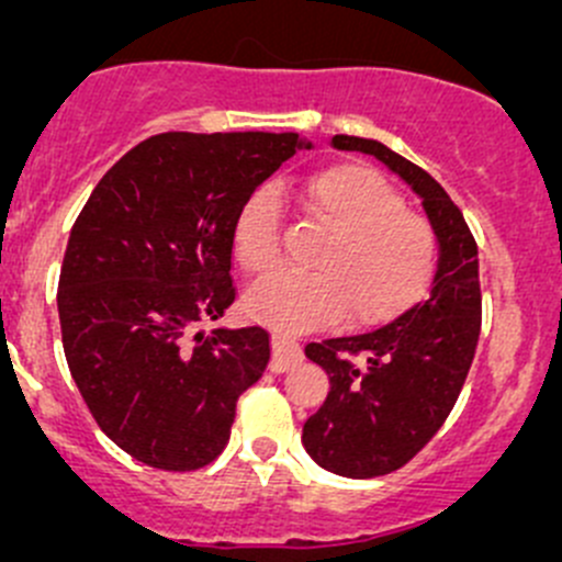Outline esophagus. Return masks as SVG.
Instances as JSON below:
<instances>
[{"label":"esophagus","instance_id":"34e87169","mask_svg":"<svg viewBox=\"0 0 562 562\" xmlns=\"http://www.w3.org/2000/svg\"><path fill=\"white\" fill-rule=\"evenodd\" d=\"M302 361V345L285 334L271 337V372H285Z\"/></svg>","mask_w":562,"mask_h":562}]
</instances>
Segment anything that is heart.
I'll use <instances>...</instances> for the list:
<instances>
[{"label":"heart","mask_w":562,"mask_h":562,"mask_svg":"<svg viewBox=\"0 0 562 562\" xmlns=\"http://www.w3.org/2000/svg\"><path fill=\"white\" fill-rule=\"evenodd\" d=\"M302 212L328 231L310 274H277L247 293L258 323L304 331L345 315L353 328L386 326L432 291L438 234L375 168L337 162L317 168L299 190ZM241 269L266 277L280 266V203L269 190L247 198L231 231Z\"/></svg>","instance_id":"heart-1"}]
</instances>
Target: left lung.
<instances>
[{
  "label": "left lung",
  "instance_id": "8db88e82",
  "mask_svg": "<svg viewBox=\"0 0 562 562\" xmlns=\"http://www.w3.org/2000/svg\"><path fill=\"white\" fill-rule=\"evenodd\" d=\"M331 146L364 151L400 173L422 198L440 241L427 302L378 331L304 348L331 383L304 424V449L331 473L375 479L400 470L435 438L464 386L481 334L479 247L449 192L416 162L356 135H334Z\"/></svg>",
  "mask_w": 562,
  "mask_h": 562
}]
</instances>
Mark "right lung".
Returning a JSON list of instances; mask_svg holds the SVG:
<instances>
[{
	"label": "right lung",
	"mask_w": 562,
	"mask_h": 562,
	"mask_svg": "<svg viewBox=\"0 0 562 562\" xmlns=\"http://www.w3.org/2000/svg\"><path fill=\"white\" fill-rule=\"evenodd\" d=\"M299 146L296 133L151 135L72 225L56 293L67 367L98 427L149 468L214 462L269 364L266 328L198 326L236 299V214Z\"/></svg>",
	"instance_id": "right-lung-1"
}]
</instances>
